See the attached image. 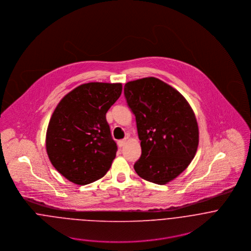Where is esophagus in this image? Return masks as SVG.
Wrapping results in <instances>:
<instances>
[{"mask_svg": "<svg viewBox=\"0 0 251 251\" xmlns=\"http://www.w3.org/2000/svg\"><path fill=\"white\" fill-rule=\"evenodd\" d=\"M126 141L125 139H124V140H119V141H118V146H119L120 148H123V147L126 145Z\"/></svg>", "mask_w": 251, "mask_h": 251, "instance_id": "obj_1", "label": "esophagus"}]
</instances>
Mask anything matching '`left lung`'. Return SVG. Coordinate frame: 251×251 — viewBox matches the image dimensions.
<instances>
[{"instance_id":"1","label":"left lung","mask_w":251,"mask_h":251,"mask_svg":"<svg viewBox=\"0 0 251 251\" xmlns=\"http://www.w3.org/2000/svg\"><path fill=\"white\" fill-rule=\"evenodd\" d=\"M124 93L141 141L134 170L142 179L165 184L195 156L199 142L195 115L177 90L154 77L126 83Z\"/></svg>"}]
</instances>
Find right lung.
Instances as JSON below:
<instances>
[{
    "label": "right lung",
    "instance_id": "1",
    "mask_svg": "<svg viewBox=\"0 0 251 251\" xmlns=\"http://www.w3.org/2000/svg\"><path fill=\"white\" fill-rule=\"evenodd\" d=\"M122 94V84L92 82L64 97L50 119L46 151L66 179L88 184L102 178L118 150L106 113Z\"/></svg>",
    "mask_w": 251,
    "mask_h": 251
}]
</instances>
